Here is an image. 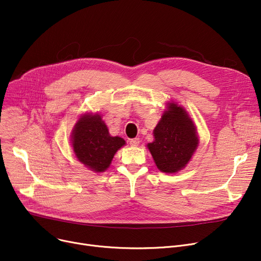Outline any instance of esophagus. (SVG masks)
I'll use <instances>...</instances> for the list:
<instances>
[{
  "label": "esophagus",
  "mask_w": 261,
  "mask_h": 261,
  "mask_svg": "<svg viewBox=\"0 0 261 261\" xmlns=\"http://www.w3.org/2000/svg\"><path fill=\"white\" fill-rule=\"evenodd\" d=\"M140 139H138V138H135V139H132V140H130V145L131 146H133V147H136V146H139V144H140Z\"/></svg>",
  "instance_id": "esophagus-1"
}]
</instances>
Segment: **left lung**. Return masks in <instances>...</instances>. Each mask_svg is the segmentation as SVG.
<instances>
[{"label": "left lung", "mask_w": 261, "mask_h": 261, "mask_svg": "<svg viewBox=\"0 0 261 261\" xmlns=\"http://www.w3.org/2000/svg\"><path fill=\"white\" fill-rule=\"evenodd\" d=\"M154 141L147 145L156 167L165 173L182 170L199 145L197 128L186 110L174 102L167 103L153 130Z\"/></svg>", "instance_id": "1"}]
</instances>
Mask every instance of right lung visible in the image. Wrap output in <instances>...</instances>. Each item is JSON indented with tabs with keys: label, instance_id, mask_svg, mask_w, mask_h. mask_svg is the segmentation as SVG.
<instances>
[{
	"label": "right lung",
	"instance_id": "1",
	"mask_svg": "<svg viewBox=\"0 0 261 261\" xmlns=\"http://www.w3.org/2000/svg\"><path fill=\"white\" fill-rule=\"evenodd\" d=\"M126 145L119 136H111L101 116L82 115L72 131V146L79 162L95 172L106 171L117 150Z\"/></svg>",
	"mask_w": 261,
	"mask_h": 261
}]
</instances>
